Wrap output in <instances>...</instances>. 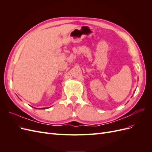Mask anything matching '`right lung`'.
<instances>
[{
    "label": "right lung",
    "instance_id": "add662e5",
    "mask_svg": "<svg viewBox=\"0 0 152 152\" xmlns=\"http://www.w3.org/2000/svg\"><path fill=\"white\" fill-rule=\"evenodd\" d=\"M49 107H48V108H39V109H47V108H49ZM36 109H38V108H36Z\"/></svg>",
    "mask_w": 152,
    "mask_h": 152
}]
</instances>
